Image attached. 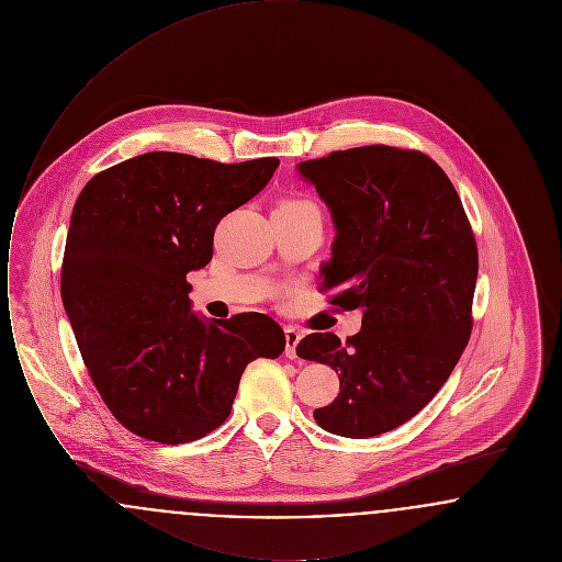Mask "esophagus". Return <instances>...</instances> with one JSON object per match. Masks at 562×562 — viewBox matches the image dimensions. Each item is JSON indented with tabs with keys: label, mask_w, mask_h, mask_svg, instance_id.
Instances as JSON below:
<instances>
[{
	"label": "esophagus",
	"mask_w": 562,
	"mask_h": 562,
	"mask_svg": "<svg viewBox=\"0 0 562 562\" xmlns=\"http://www.w3.org/2000/svg\"><path fill=\"white\" fill-rule=\"evenodd\" d=\"M284 337H286V349H284V353H286V358H296V346L301 344V339H303V335H301V330H296L293 326H286L284 328Z\"/></svg>",
	"instance_id": "1"
}]
</instances>
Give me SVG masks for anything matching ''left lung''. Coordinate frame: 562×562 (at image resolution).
<instances>
[{"mask_svg": "<svg viewBox=\"0 0 562 562\" xmlns=\"http://www.w3.org/2000/svg\"><path fill=\"white\" fill-rule=\"evenodd\" d=\"M335 225L322 291L362 312L348 344L312 333L296 356L339 373V396L314 411L322 429L371 438L406 424L453 373L472 333L479 248L445 170L387 145L299 161Z\"/></svg>", "mask_w": 562, "mask_h": 562, "instance_id": "1", "label": "left lung"}]
</instances>
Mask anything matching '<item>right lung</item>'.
I'll return each mask as SVG.
<instances>
[{
	"mask_svg": "<svg viewBox=\"0 0 562 562\" xmlns=\"http://www.w3.org/2000/svg\"><path fill=\"white\" fill-rule=\"evenodd\" d=\"M278 164L151 151L81 189L60 296L101 398L136 436H206L229 417L246 364L284 351V330L266 314L191 312L188 282L213 259L216 223L266 188Z\"/></svg>",
	"mask_w": 562,
	"mask_h": 562,
	"instance_id": "add662e5",
	"label": "right lung"
}]
</instances>
